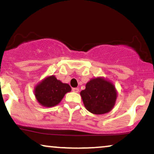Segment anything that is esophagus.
Wrapping results in <instances>:
<instances>
[{
  "label": "esophagus",
  "mask_w": 154,
  "mask_h": 154,
  "mask_svg": "<svg viewBox=\"0 0 154 154\" xmlns=\"http://www.w3.org/2000/svg\"><path fill=\"white\" fill-rule=\"evenodd\" d=\"M72 91H73V92H75V93H78V92L79 91V88H73Z\"/></svg>",
  "instance_id": "obj_1"
}]
</instances>
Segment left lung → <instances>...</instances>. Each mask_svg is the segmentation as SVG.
Returning a JSON list of instances; mask_svg holds the SVG:
<instances>
[{
  "label": "left lung",
  "instance_id": "obj_1",
  "mask_svg": "<svg viewBox=\"0 0 154 154\" xmlns=\"http://www.w3.org/2000/svg\"><path fill=\"white\" fill-rule=\"evenodd\" d=\"M80 94L86 109L94 115L109 112L112 109L117 99L115 86L102 77L91 79Z\"/></svg>",
  "mask_w": 154,
  "mask_h": 154
}]
</instances>
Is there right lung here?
Segmentation results:
<instances>
[{
    "label": "right lung",
    "mask_w": 154,
    "mask_h": 154,
    "mask_svg": "<svg viewBox=\"0 0 154 154\" xmlns=\"http://www.w3.org/2000/svg\"><path fill=\"white\" fill-rule=\"evenodd\" d=\"M71 91L68 84H63L55 75L45 78L34 88V95L37 102L45 107L56 106L61 102L65 94Z\"/></svg>",
    "instance_id": "1"
}]
</instances>
